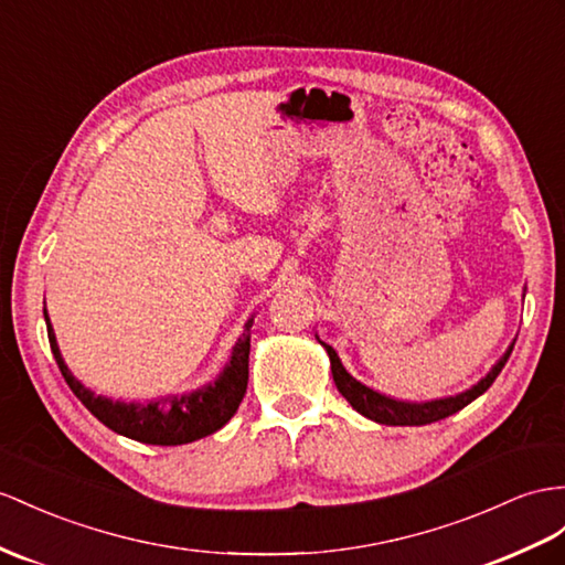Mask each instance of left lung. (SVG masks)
Listing matches in <instances>:
<instances>
[{"label":"left lung","instance_id":"8db88e82","mask_svg":"<svg viewBox=\"0 0 565 565\" xmlns=\"http://www.w3.org/2000/svg\"><path fill=\"white\" fill-rule=\"evenodd\" d=\"M317 337V334H315ZM324 345V351L329 355V363H331V374H334V384L341 392V396L351 403V406L360 413L365 415L367 420H374L380 425H392V427H413V425H429V423H437L444 420V417L454 415L458 411H462L472 403L477 396H482L487 388L494 384V380L499 377V372L503 370L505 360H509L511 351L515 341L505 349V353L497 360L491 370L484 374V377L472 384L466 392H460L456 396H444V398H431V401H401V398H392L386 394L374 392L367 384L358 382L353 374L343 367L341 358L337 355V351L331 349L329 343H324L320 337H317Z\"/></svg>","mask_w":565,"mask_h":565}]
</instances>
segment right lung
Listing matches in <instances>:
<instances>
[{
    "label": "right lung",
    "mask_w": 565,
    "mask_h": 565,
    "mask_svg": "<svg viewBox=\"0 0 565 565\" xmlns=\"http://www.w3.org/2000/svg\"><path fill=\"white\" fill-rule=\"evenodd\" d=\"M42 312H45L47 337L54 360L56 365H60L66 384L71 386V392L81 398L83 406L88 408L99 423L107 425L111 431L121 434V437L154 446H179L210 437V434L222 429L231 417H234L245 396V388H248L253 317L245 322L241 339L236 341L234 349H231L228 363L212 382L181 396H162L148 403H126L95 394L93 388H88L78 377H74V372L68 370L66 360L60 351V343H56L47 308Z\"/></svg>",
    "instance_id": "1"
}]
</instances>
